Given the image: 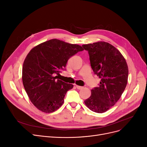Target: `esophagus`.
Segmentation results:
<instances>
[{
	"mask_svg": "<svg viewBox=\"0 0 147 147\" xmlns=\"http://www.w3.org/2000/svg\"><path fill=\"white\" fill-rule=\"evenodd\" d=\"M76 86V88L78 89V90H82V89H83V86H78V85H75Z\"/></svg>",
	"mask_w": 147,
	"mask_h": 147,
	"instance_id": "1",
	"label": "esophagus"
}]
</instances>
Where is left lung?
<instances>
[{
    "label": "left lung",
    "instance_id": "1",
    "mask_svg": "<svg viewBox=\"0 0 147 147\" xmlns=\"http://www.w3.org/2000/svg\"><path fill=\"white\" fill-rule=\"evenodd\" d=\"M88 51L91 68L100 78L84 104L92 112L102 113L113 106L127 83L128 67L123 56L111 44L98 42L82 45Z\"/></svg>",
    "mask_w": 147,
    "mask_h": 147
}]
</instances>
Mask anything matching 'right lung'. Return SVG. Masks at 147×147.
I'll use <instances>...</instances> for the list:
<instances>
[{
  "label": "right lung",
  "instance_id": "right-lung-1",
  "mask_svg": "<svg viewBox=\"0 0 147 147\" xmlns=\"http://www.w3.org/2000/svg\"><path fill=\"white\" fill-rule=\"evenodd\" d=\"M83 48L57 39L39 44L31 50L24 61L22 80L32 103L45 113H51L63 105L64 97L74 85L57 80L67 62Z\"/></svg>",
  "mask_w": 147,
  "mask_h": 147
}]
</instances>
